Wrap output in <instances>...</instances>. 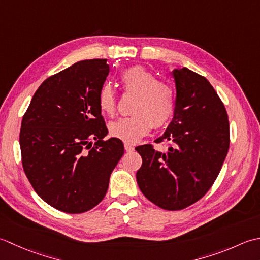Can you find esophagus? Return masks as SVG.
I'll return each instance as SVG.
<instances>
[{
  "label": "esophagus",
  "mask_w": 260,
  "mask_h": 260,
  "mask_svg": "<svg viewBox=\"0 0 260 260\" xmlns=\"http://www.w3.org/2000/svg\"><path fill=\"white\" fill-rule=\"evenodd\" d=\"M124 149L126 151H132V150H134V146H132L131 144H128V142H125V144H124Z\"/></svg>",
  "instance_id": "obj_1"
}]
</instances>
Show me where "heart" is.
Here are the masks:
<instances>
[{
  "mask_svg": "<svg viewBox=\"0 0 260 260\" xmlns=\"http://www.w3.org/2000/svg\"><path fill=\"white\" fill-rule=\"evenodd\" d=\"M121 83L128 93L136 94L130 116L114 120L109 125L110 135L125 142H136L149 134L152 125L166 124L174 113L175 95L168 84L157 81L153 74L141 66H134L122 73ZM101 111L112 115L116 110L113 87L104 84L99 92Z\"/></svg>",
  "mask_w": 260,
  "mask_h": 260,
  "instance_id": "b5f03b06",
  "label": "heart"
}]
</instances>
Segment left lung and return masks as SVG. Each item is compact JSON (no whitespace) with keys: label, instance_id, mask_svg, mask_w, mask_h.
<instances>
[{"label":"left lung","instance_id":"8db88e82","mask_svg":"<svg viewBox=\"0 0 260 260\" xmlns=\"http://www.w3.org/2000/svg\"><path fill=\"white\" fill-rule=\"evenodd\" d=\"M174 115L156 142H171L166 152L151 145L136 148L142 158L137 183L145 197L164 210L187 208L203 198L218 177L230 144L223 103L205 77L175 68Z\"/></svg>","mask_w":260,"mask_h":260}]
</instances>
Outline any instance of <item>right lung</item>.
Listing matches in <instances>:
<instances>
[{
  "label": "right lung",
  "mask_w": 260,
  "mask_h": 260,
  "mask_svg": "<svg viewBox=\"0 0 260 260\" xmlns=\"http://www.w3.org/2000/svg\"><path fill=\"white\" fill-rule=\"evenodd\" d=\"M109 72L107 59H89L47 78L21 123L26 177L46 203L66 213H83L103 200L124 153L118 138L103 140L109 131L99 92Z\"/></svg>",
  "instance_id": "add662e5"
}]
</instances>
